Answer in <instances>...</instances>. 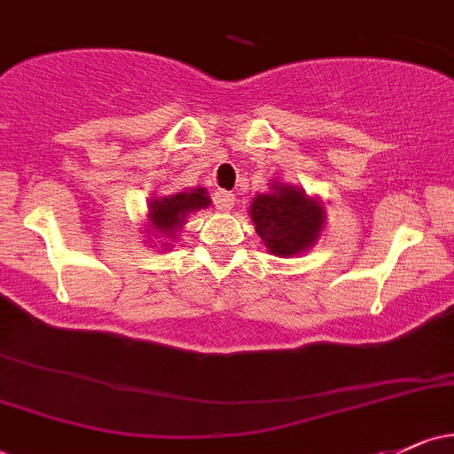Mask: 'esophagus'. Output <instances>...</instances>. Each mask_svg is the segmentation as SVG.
Wrapping results in <instances>:
<instances>
[{"mask_svg":"<svg viewBox=\"0 0 454 454\" xmlns=\"http://www.w3.org/2000/svg\"><path fill=\"white\" fill-rule=\"evenodd\" d=\"M233 203H236V197L231 192H227V190H216L214 192V206L221 209V212H229L233 207Z\"/></svg>","mask_w":454,"mask_h":454,"instance_id":"obj_1","label":"esophagus"}]
</instances>
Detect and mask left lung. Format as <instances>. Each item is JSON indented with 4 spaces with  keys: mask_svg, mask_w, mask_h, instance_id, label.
I'll return each mask as SVG.
<instances>
[{
    "mask_svg": "<svg viewBox=\"0 0 454 454\" xmlns=\"http://www.w3.org/2000/svg\"><path fill=\"white\" fill-rule=\"evenodd\" d=\"M251 221L272 255L292 257L314 247L325 227V207L318 199L290 184H270V192L253 199Z\"/></svg>",
    "mask_w": 454,
    "mask_h": 454,
    "instance_id": "1",
    "label": "left lung"
}]
</instances>
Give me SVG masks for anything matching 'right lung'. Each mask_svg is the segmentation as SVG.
<instances>
[{
    "instance_id": "right-lung-1",
    "label": "right lung",
    "mask_w": 454,
    "mask_h": 454,
    "mask_svg": "<svg viewBox=\"0 0 454 454\" xmlns=\"http://www.w3.org/2000/svg\"><path fill=\"white\" fill-rule=\"evenodd\" d=\"M209 194L206 188H190L188 192L168 194V197H158L149 201V227L155 229V233L162 238L175 240L177 229H182L186 223L188 214L197 212L209 206ZM168 245V242H164Z\"/></svg>"
}]
</instances>
